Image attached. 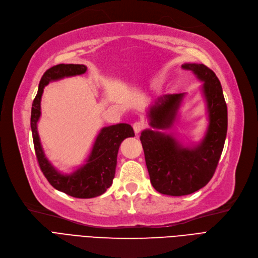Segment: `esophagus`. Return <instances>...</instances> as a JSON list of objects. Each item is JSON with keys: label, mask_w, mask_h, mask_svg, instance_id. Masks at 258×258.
<instances>
[{"label": "esophagus", "mask_w": 258, "mask_h": 258, "mask_svg": "<svg viewBox=\"0 0 258 258\" xmlns=\"http://www.w3.org/2000/svg\"><path fill=\"white\" fill-rule=\"evenodd\" d=\"M134 132H135V134H139L143 128H144V123L142 121H137L134 123Z\"/></svg>", "instance_id": "esophagus-1"}]
</instances>
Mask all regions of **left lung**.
<instances>
[{
	"label": "left lung",
	"instance_id": "obj_1",
	"mask_svg": "<svg viewBox=\"0 0 258 258\" xmlns=\"http://www.w3.org/2000/svg\"><path fill=\"white\" fill-rule=\"evenodd\" d=\"M181 67L203 81L209 125L201 142L184 147L176 137L159 130L170 128L185 94L159 97L149 110L150 125L140 140L151 183L157 192L170 196L192 194L204 187L213 177L225 145L228 109L217 76L204 64L185 63Z\"/></svg>",
	"mask_w": 258,
	"mask_h": 258
}]
</instances>
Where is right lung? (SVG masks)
<instances>
[{
  "mask_svg": "<svg viewBox=\"0 0 258 258\" xmlns=\"http://www.w3.org/2000/svg\"><path fill=\"white\" fill-rule=\"evenodd\" d=\"M86 71L87 67L83 64H58L47 70L39 83L38 94L32 102L30 118L33 145L41 171L55 189L76 198H93L102 195L106 191L115 177L117 155L121 142L127 137L135 136L133 127L126 123L103 127L98 134L86 163L72 174L58 172L48 161L38 134L44 87L51 81L82 75Z\"/></svg>",
  "mask_w": 258,
  "mask_h": 258,
  "instance_id": "right-lung-1",
  "label": "right lung"
}]
</instances>
